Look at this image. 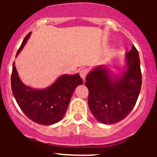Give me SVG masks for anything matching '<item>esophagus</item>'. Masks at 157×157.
I'll use <instances>...</instances> for the list:
<instances>
[{"label": "esophagus", "instance_id": "34e87169", "mask_svg": "<svg viewBox=\"0 0 157 157\" xmlns=\"http://www.w3.org/2000/svg\"><path fill=\"white\" fill-rule=\"evenodd\" d=\"M87 74H88V70L86 69V68H83V69H81L80 71H79L80 76L81 77V78H82L83 81L85 80L86 76Z\"/></svg>", "mask_w": 157, "mask_h": 157}]
</instances>
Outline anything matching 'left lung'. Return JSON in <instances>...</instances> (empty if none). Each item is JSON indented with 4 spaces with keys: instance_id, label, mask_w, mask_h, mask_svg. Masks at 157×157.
I'll return each instance as SVG.
<instances>
[{
    "instance_id": "left-lung-1",
    "label": "left lung",
    "mask_w": 157,
    "mask_h": 157,
    "mask_svg": "<svg viewBox=\"0 0 157 157\" xmlns=\"http://www.w3.org/2000/svg\"><path fill=\"white\" fill-rule=\"evenodd\" d=\"M126 68L115 75L104 65L88 74L85 83L89 89L88 104L94 117L105 124L124 119L134 108L141 88L139 52L133 45L125 55Z\"/></svg>"
}]
</instances>
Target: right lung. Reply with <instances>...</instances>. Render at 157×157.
Returning a JSON list of instances; mask_svg holds the SVG:
<instances>
[{
    "mask_svg": "<svg viewBox=\"0 0 157 157\" xmlns=\"http://www.w3.org/2000/svg\"><path fill=\"white\" fill-rule=\"evenodd\" d=\"M31 34V32H30L25 36L17 51L16 56L23 48ZM82 83L83 80L78 74H63L46 89H33L21 81L15 62L13 63V94L23 112L37 124L51 125L61 121L66 112L75 89Z\"/></svg>",
    "mask_w": 157,
    "mask_h": 157,
    "instance_id": "1",
    "label": "right lung"
}]
</instances>
